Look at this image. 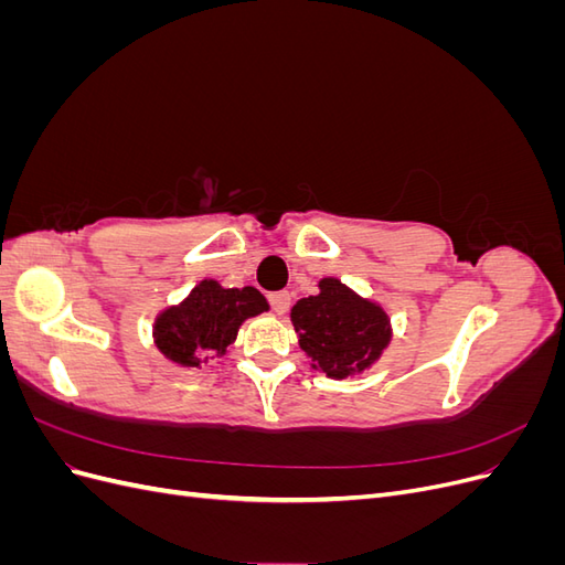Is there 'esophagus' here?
<instances>
[{"mask_svg":"<svg viewBox=\"0 0 565 565\" xmlns=\"http://www.w3.org/2000/svg\"><path fill=\"white\" fill-rule=\"evenodd\" d=\"M289 301H292V297H289V292H273V295H268L270 309L276 311L278 316H280V313H285V311L289 309Z\"/></svg>","mask_w":565,"mask_h":565,"instance_id":"obj_1","label":"esophagus"}]
</instances>
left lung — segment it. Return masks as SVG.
<instances>
[{"label": "left lung", "mask_w": 565, "mask_h": 565, "mask_svg": "<svg viewBox=\"0 0 565 565\" xmlns=\"http://www.w3.org/2000/svg\"><path fill=\"white\" fill-rule=\"evenodd\" d=\"M292 324L313 367L334 380L365 370L391 339L388 318L380 306L355 297L334 278L320 280V295L295 303Z\"/></svg>", "instance_id": "obj_1"}]
</instances>
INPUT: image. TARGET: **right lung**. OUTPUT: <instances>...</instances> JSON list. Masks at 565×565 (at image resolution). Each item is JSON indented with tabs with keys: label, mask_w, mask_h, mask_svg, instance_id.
I'll return each mask as SVG.
<instances>
[{
	"label": "right lung",
	"mask_w": 565,
	"mask_h": 565,
	"mask_svg": "<svg viewBox=\"0 0 565 565\" xmlns=\"http://www.w3.org/2000/svg\"><path fill=\"white\" fill-rule=\"evenodd\" d=\"M268 311L259 289H224L202 280L181 306L167 309L156 322L158 349L179 365L200 367L226 353L243 320Z\"/></svg>",
	"instance_id": "1"
}]
</instances>
